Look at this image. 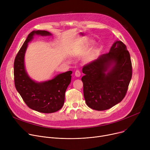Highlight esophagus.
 I'll list each match as a JSON object with an SVG mask.
<instances>
[{"label":"esophagus","mask_w":150,"mask_h":150,"mask_svg":"<svg viewBox=\"0 0 150 150\" xmlns=\"http://www.w3.org/2000/svg\"><path fill=\"white\" fill-rule=\"evenodd\" d=\"M75 75L76 77H79L81 76V72L79 71H76L75 72Z\"/></svg>","instance_id":"obj_1"}]
</instances>
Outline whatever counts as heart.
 <instances>
[{
    "instance_id": "b5f03b06",
    "label": "heart",
    "mask_w": 150,
    "mask_h": 150,
    "mask_svg": "<svg viewBox=\"0 0 150 150\" xmlns=\"http://www.w3.org/2000/svg\"><path fill=\"white\" fill-rule=\"evenodd\" d=\"M99 54V51L98 50H94L90 55L86 58V60L87 62H90L92 60H93L95 58H96Z\"/></svg>"
}]
</instances>
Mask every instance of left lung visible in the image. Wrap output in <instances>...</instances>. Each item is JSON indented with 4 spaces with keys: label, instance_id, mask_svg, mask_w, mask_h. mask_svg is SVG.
I'll return each mask as SVG.
<instances>
[{
    "label": "left lung",
    "instance_id": "1",
    "mask_svg": "<svg viewBox=\"0 0 150 150\" xmlns=\"http://www.w3.org/2000/svg\"><path fill=\"white\" fill-rule=\"evenodd\" d=\"M83 72L87 106L96 111L111 108L124 99L132 79V62L126 45L116 41L110 52L84 66Z\"/></svg>",
    "mask_w": 150,
    "mask_h": 150
}]
</instances>
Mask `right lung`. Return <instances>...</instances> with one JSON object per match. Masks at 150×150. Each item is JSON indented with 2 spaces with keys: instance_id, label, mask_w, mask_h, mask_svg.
Segmentation results:
<instances>
[{
  "instance_id": "1",
  "label": "right lung",
  "mask_w": 150,
  "mask_h": 150,
  "mask_svg": "<svg viewBox=\"0 0 150 150\" xmlns=\"http://www.w3.org/2000/svg\"><path fill=\"white\" fill-rule=\"evenodd\" d=\"M35 34L51 35L46 30H34L29 33L15 58V86L25 103L32 110L42 113L55 112L60 110L64 104L65 92L71 83L72 72L70 71L59 74L44 83H38L32 81L25 71L24 57L28 42Z\"/></svg>"
}]
</instances>
